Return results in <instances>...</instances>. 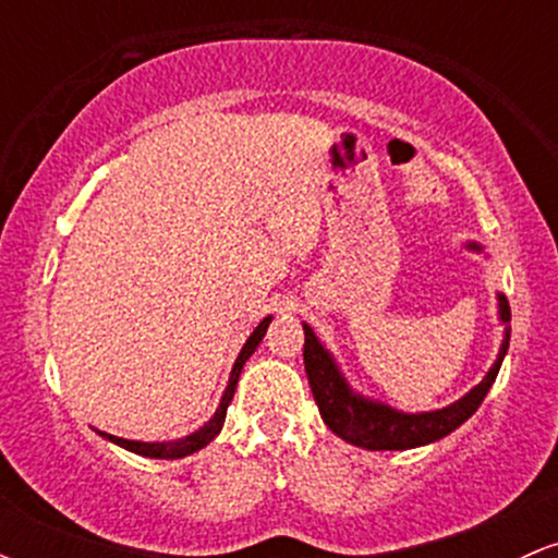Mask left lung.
Masks as SVG:
<instances>
[{
    "label": "left lung",
    "instance_id": "8db88e82",
    "mask_svg": "<svg viewBox=\"0 0 558 558\" xmlns=\"http://www.w3.org/2000/svg\"><path fill=\"white\" fill-rule=\"evenodd\" d=\"M470 248L480 252L477 243H470ZM498 317L504 323V343L501 351H498V360L493 362V367L480 380V386L472 388L459 401H453L451 407L420 414L399 412L388 403L354 393L341 375V369H338L336 360L330 356V351L317 341L315 330L304 323V369L325 425L338 438H343L345 444L362 446L367 451H403V448H417L446 438L448 433L457 430L462 422L477 412V407L488 396L493 380H496L498 369H501L511 336V310L504 293H498Z\"/></svg>",
    "mask_w": 558,
    "mask_h": 558
}]
</instances>
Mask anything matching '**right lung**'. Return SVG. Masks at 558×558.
<instances>
[{"label":"right lung","mask_w":558,"mask_h":558,"mask_svg":"<svg viewBox=\"0 0 558 558\" xmlns=\"http://www.w3.org/2000/svg\"><path fill=\"white\" fill-rule=\"evenodd\" d=\"M272 317H265L262 323L254 328L252 336H248V341L243 343L239 360L233 364V373H230V380H228V388L226 393H222V401L220 407H217V412L213 414V420L204 422L202 427H198L196 433L185 435V438H178V440H168V444H144V440H128V438H118V435H110V433H101V438L112 440V444L128 448V451L138 453V457H149V459H181V457H189V453L198 451V448H204L207 444H213L217 438V433L222 430V422H226V414H228V403L233 401V393H235V386H239V377H241V369L243 364H246L248 356L254 354V349H257L262 338H265L267 332V325H270Z\"/></svg>","instance_id":"obj_1"}]
</instances>
